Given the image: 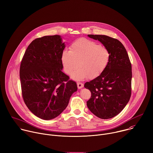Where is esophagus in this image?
Instances as JSON below:
<instances>
[{
    "label": "esophagus",
    "instance_id": "1",
    "mask_svg": "<svg viewBox=\"0 0 153 153\" xmlns=\"http://www.w3.org/2000/svg\"><path fill=\"white\" fill-rule=\"evenodd\" d=\"M77 86H78V88L79 89H80V88H81L82 87H83L84 84H83L82 83L80 82H77Z\"/></svg>",
    "mask_w": 153,
    "mask_h": 153
}]
</instances>
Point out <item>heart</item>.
<instances>
[{"instance_id":"b5f03b06","label":"heart","mask_w":153,"mask_h":153,"mask_svg":"<svg viewBox=\"0 0 153 153\" xmlns=\"http://www.w3.org/2000/svg\"><path fill=\"white\" fill-rule=\"evenodd\" d=\"M70 51H64L62 62L64 71L72 75L75 80H82L88 77L93 79L100 76L106 69L110 59L107 48L85 39H79L70 46ZM79 65H78L77 64Z\"/></svg>"}]
</instances>
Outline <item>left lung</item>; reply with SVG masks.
<instances>
[{"instance_id":"obj_1","label":"left lung","mask_w":153,"mask_h":153,"mask_svg":"<svg viewBox=\"0 0 153 153\" xmlns=\"http://www.w3.org/2000/svg\"><path fill=\"white\" fill-rule=\"evenodd\" d=\"M101 42L110 53L109 63L98 77L84 84L91 92L87 101L90 111L107 119L117 115L128 102L131 94V64L120 42L104 35H88Z\"/></svg>"}]
</instances>
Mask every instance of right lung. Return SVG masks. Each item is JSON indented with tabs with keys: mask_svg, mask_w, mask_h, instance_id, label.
I'll return each mask as SVG.
<instances>
[{
	"mask_svg": "<svg viewBox=\"0 0 153 153\" xmlns=\"http://www.w3.org/2000/svg\"><path fill=\"white\" fill-rule=\"evenodd\" d=\"M65 48L59 36L37 38L27 46L20 63L23 101L30 111L44 120L62 113L77 90L76 82L62 71Z\"/></svg>",
	"mask_w": 153,
	"mask_h": 153,
	"instance_id": "obj_1",
	"label": "right lung"
}]
</instances>
